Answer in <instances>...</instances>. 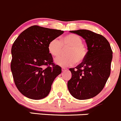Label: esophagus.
Instances as JSON below:
<instances>
[{
	"label": "esophagus",
	"mask_w": 121,
	"mask_h": 121,
	"mask_svg": "<svg viewBox=\"0 0 121 121\" xmlns=\"http://www.w3.org/2000/svg\"><path fill=\"white\" fill-rule=\"evenodd\" d=\"M67 70H68V69H67V68H65V67H62L61 68L62 71H67Z\"/></svg>",
	"instance_id": "esophagus-1"
}]
</instances>
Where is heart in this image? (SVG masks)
I'll list each match as a JSON object with an SVG mask.
<instances>
[{
	"instance_id": "heart-1",
	"label": "heart",
	"mask_w": 121,
	"mask_h": 121,
	"mask_svg": "<svg viewBox=\"0 0 121 121\" xmlns=\"http://www.w3.org/2000/svg\"><path fill=\"white\" fill-rule=\"evenodd\" d=\"M82 38L74 34L63 37L60 41L55 38L49 43L48 51L54 57H58L62 53L63 48H68L66 56H59L55 59V63L60 66H72L76 63H80L86 58L88 54L87 47L83 44Z\"/></svg>"
}]
</instances>
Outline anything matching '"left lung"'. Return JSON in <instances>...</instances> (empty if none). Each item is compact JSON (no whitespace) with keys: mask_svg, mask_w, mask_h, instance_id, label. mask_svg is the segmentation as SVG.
Returning <instances> with one entry per match:
<instances>
[{"mask_svg":"<svg viewBox=\"0 0 121 121\" xmlns=\"http://www.w3.org/2000/svg\"><path fill=\"white\" fill-rule=\"evenodd\" d=\"M70 32L85 39L88 54L79 65L69 69L72 76L67 83L68 89L76 99H90L101 92L109 77L112 49L107 39L102 35L86 29Z\"/></svg>","mask_w":121,"mask_h":121,"instance_id":"1","label":"left lung"}]
</instances>
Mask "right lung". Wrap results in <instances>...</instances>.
Returning <instances> with one entry per match:
<instances>
[{"instance_id":"1","label":"right lung","mask_w":121,"mask_h":121,"mask_svg":"<svg viewBox=\"0 0 121 121\" xmlns=\"http://www.w3.org/2000/svg\"><path fill=\"white\" fill-rule=\"evenodd\" d=\"M64 31L32 26L18 36L12 47L10 64L16 87L23 95L38 100L50 93L61 68L53 63L48 46Z\"/></svg>"}]
</instances>
